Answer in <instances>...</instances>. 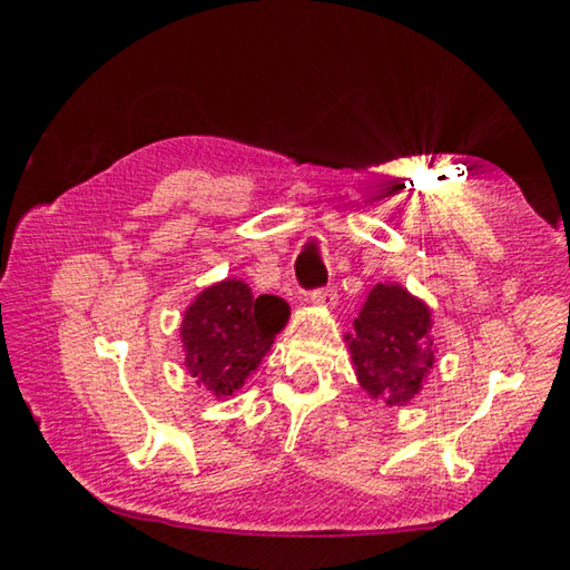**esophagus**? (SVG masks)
Instances as JSON below:
<instances>
[{
  "label": "esophagus",
  "instance_id": "1",
  "mask_svg": "<svg viewBox=\"0 0 570 570\" xmlns=\"http://www.w3.org/2000/svg\"><path fill=\"white\" fill-rule=\"evenodd\" d=\"M314 304H322V306H332L334 304V292L330 286H322V288H314L312 294H308Z\"/></svg>",
  "mask_w": 570,
  "mask_h": 570
}]
</instances>
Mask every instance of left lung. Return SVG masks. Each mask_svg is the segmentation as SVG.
Masks as SVG:
<instances>
[{
  "label": "left lung",
  "instance_id": "left-lung-1",
  "mask_svg": "<svg viewBox=\"0 0 570 570\" xmlns=\"http://www.w3.org/2000/svg\"><path fill=\"white\" fill-rule=\"evenodd\" d=\"M430 308L400 284H377L354 320L350 340L356 377L370 397L407 404L435 364Z\"/></svg>",
  "mask_w": 570,
  "mask_h": 570
}]
</instances>
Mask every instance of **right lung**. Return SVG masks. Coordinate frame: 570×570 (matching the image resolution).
<instances>
[{"mask_svg":"<svg viewBox=\"0 0 570 570\" xmlns=\"http://www.w3.org/2000/svg\"><path fill=\"white\" fill-rule=\"evenodd\" d=\"M286 320L284 298L254 296L236 278L208 286L188 306L180 326L190 377L216 397L234 394L262 364Z\"/></svg>","mask_w":570,"mask_h":570,"instance_id":"obj_1","label":"right lung"}]
</instances>
